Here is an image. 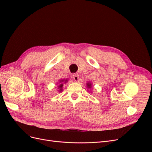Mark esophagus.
I'll return each instance as SVG.
<instances>
[{"label": "esophagus", "mask_w": 152, "mask_h": 152, "mask_svg": "<svg viewBox=\"0 0 152 152\" xmlns=\"http://www.w3.org/2000/svg\"><path fill=\"white\" fill-rule=\"evenodd\" d=\"M73 78L75 81H78L79 80V74H78V73H74V74L73 75Z\"/></svg>", "instance_id": "esophagus-1"}]
</instances>
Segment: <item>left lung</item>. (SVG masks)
<instances>
[{"label":"left lung","instance_id":"obj_1","mask_svg":"<svg viewBox=\"0 0 152 152\" xmlns=\"http://www.w3.org/2000/svg\"><path fill=\"white\" fill-rule=\"evenodd\" d=\"M87 87H89V88H91V83H87Z\"/></svg>","mask_w":152,"mask_h":152}]
</instances>
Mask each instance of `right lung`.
I'll return each instance as SVG.
<instances>
[{"mask_svg": "<svg viewBox=\"0 0 152 152\" xmlns=\"http://www.w3.org/2000/svg\"><path fill=\"white\" fill-rule=\"evenodd\" d=\"M63 82H64V83H66L67 82V79L66 80H60V84H59V86H58L59 87V92H61V91H62V90H63V89H62V87H63Z\"/></svg>", "mask_w": 152, "mask_h": 152, "instance_id": "1", "label": "right lung"}]
</instances>
